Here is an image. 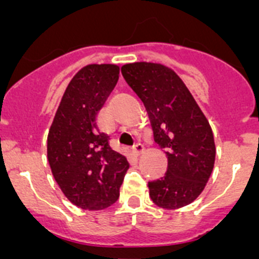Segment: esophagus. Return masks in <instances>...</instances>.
I'll use <instances>...</instances> for the list:
<instances>
[{
	"label": "esophagus",
	"mask_w": 259,
	"mask_h": 259,
	"mask_svg": "<svg viewBox=\"0 0 259 259\" xmlns=\"http://www.w3.org/2000/svg\"><path fill=\"white\" fill-rule=\"evenodd\" d=\"M132 153H134L135 155H140L144 153V145L143 144H136V145L134 146V149H132Z\"/></svg>",
	"instance_id": "obj_1"
}]
</instances>
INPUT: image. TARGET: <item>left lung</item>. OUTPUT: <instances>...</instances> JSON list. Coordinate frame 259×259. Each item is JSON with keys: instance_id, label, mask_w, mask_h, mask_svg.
Listing matches in <instances>:
<instances>
[{"instance_id": "left-lung-1", "label": "left lung", "mask_w": 259, "mask_h": 259, "mask_svg": "<svg viewBox=\"0 0 259 259\" xmlns=\"http://www.w3.org/2000/svg\"><path fill=\"white\" fill-rule=\"evenodd\" d=\"M127 84L144 102L154 141L166 149L167 172L149 182V196L162 209L193 202L203 191L215 162L211 127L175 71L161 63L122 66Z\"/></svg>"}]
</instances>
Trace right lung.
<instances>
[{
	"instance_id": "1",
	"label": "right lung",
	"mask_w": 259,
	"mask_h": 259,
	"mask_svg": "<svg viewBox=\"0 0 259 259\" xmlns=\"http://www.w3.org/2000/svg\"><path fill=\"white\" fill-rule=\"evenodd\" d=\"M119 79V66L88 65L66 88L48 135V161L61 191L85 210H102L119 197L127 158L110 148L97 127L98 111Z\"/></svg>"
}]
</instances>
